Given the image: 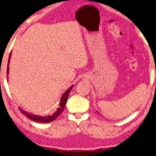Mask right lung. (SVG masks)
Listing matches in <instances>:
<instances>
[{
  "label": "right lung",
  "mask_w": 156,
  "mask_h": 156,
  "mask_svg": "<svg viewBox=\"0 0 156 156\" xmlns=\"http://www.w3.org/2000/svg\"><path fill=\"white\" fill-rule=\"evenodd\" d=\"M11 54H12V51L10 53L9 56V60H8V65H7V76H8L9 74V60L10 58H11ZM73 85L71 86L69 88L67 91H66L60 98V106L58 108L56 112L53 113L51 115H47V116H40V115H34L31 113H28L27 112H25V111L20 110V112H22L23 114H25L28 118H30V120L36 121V122H50L51 121L54 120L58 116L60 113H61L63 110L65 109L66 102L67 101V98L69 96V94L71 90L73 88Z\"/></svg>",
  "instance_id": "right-lung-1"
}]
</instances>
